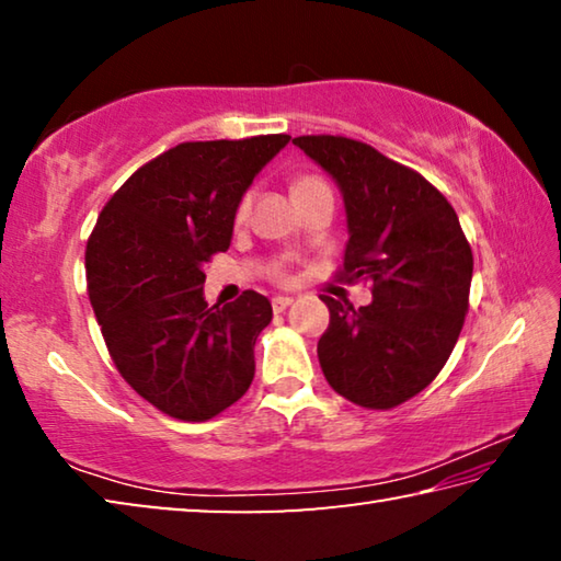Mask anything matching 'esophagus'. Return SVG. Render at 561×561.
I'll list each match as a JSON object with an SVG mask.
<instances>
[{
	"mask_svg": "<svg viewBox=\"0 0 561 561\" xmlns=\"http://www.w3.org/2000/svg\"><path fill=\"white\" fill-rule=\"evenodd\" d=\"M291 304V297H274L272 299V309H274V314H279V311H284Z\"/></svg>",
	"mask_w": 561,
	"mask_h": 561,
	"instance_id": "1",
	"label": "esophagus"
}]
</instances>
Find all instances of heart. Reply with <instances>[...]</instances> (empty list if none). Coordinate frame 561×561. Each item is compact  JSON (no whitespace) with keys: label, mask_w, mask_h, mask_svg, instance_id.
I'll return each mask as SVG.
<instances>
[{"label":"heart","mask_w":561,"mask_h":561,"mask_svg":"<svg viewBox=\"0 0 561 561\" xmlns=\"http://www.w3.org/2000/svg\"><path fill=\"white\" fill-rule=\"evenodd\" d=\"M317 187H327L324 180L317 178V175H301V178L294 180L291 193H294V197H299V195H304V193H311V190H317ZM247 215H250V195H244L242 201L237 203L234 220H237V222H244ZM277 274H282V272H277Z\"/></svg>","instance_id":"b5f03b06"}]
</instances>
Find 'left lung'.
<instances>
[{"label":"left lung","mask_w":561,"mask_h":561,"mask_svg":"<svg viewBox=\"0 0 561 561\" xmlns=\"http://www.w3.org/2000/svg\"><path fill=\"white\" fill-rule=\"evenodd\" d=\"M334 178L346 207L341 277L368 279L374 301L324 297L317 354L329 386L371 411L421 393L453 354L468 314L472 252L453 205L421 173L344 136L291 140Z\"/></svg>","instance_id":"left-lung-1"}]
</instances>
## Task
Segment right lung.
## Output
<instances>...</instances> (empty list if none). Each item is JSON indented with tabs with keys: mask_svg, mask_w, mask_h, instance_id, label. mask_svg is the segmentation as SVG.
<instances>
[{
	"mask_svg": "<svg viewBox=\"0 0 561 561\" xmlns=\"http://www.w3.org/2000/svg\"><path fill=\"white\" fill-rule=\"evenodd\" d=\"M289 136L197 140L138 168L87 244L89 299L128 386L178 421H210L247 393L272 304L247 289L207 307L203 267L232 240L234 210Z\"/></svg>",
	"mask_w": 561,
	"mask_h": 561,
	"instance_id": "add662e5",
	"label": "right lung"
}]
</instances>
